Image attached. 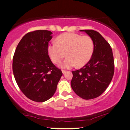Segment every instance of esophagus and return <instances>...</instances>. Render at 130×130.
I'll use <instances>...</instances> for the list:
<instances>
[{
	"mask_svg": "<svg viewBox=\"0 0 130 130\" xmlns=\"http://www.w3.org/2000/svg\"><path fill=\"white\" fill-rule=\"evenodd\" d=\"M66 72H67V71H65V70H62V72L63 74H64V73H65Z\"/></svg>",
	"mask_w": 130,
	"mask_h": 130,
	"instance_id": "esophagus-1",
	"label": "esophagus"
}]
</instances>
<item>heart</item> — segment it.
Instances as JSON below:
<instances>
[{"instance_id":"obj_1","label":"heart","mask_w":130,"mask_h":130,"mask_svg":"<svg viewBox=\"0 0 130 130\" xmlns=\"http://www.w3.org/2000/svg\"><path fill=\"white\" fill-rule=\"evenodd\" d=\"M93 42L90 37L67 32L58 36L56 43L47 46V53L54 63H58L65 57L67 58L59 65L61 68H71L75 65L82 67L88 62L93 52Z\"/></svg>"}]
</instances>
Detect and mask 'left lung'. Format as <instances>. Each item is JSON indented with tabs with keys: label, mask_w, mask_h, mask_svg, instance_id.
I'll return each mask as SVG.
<instances>
[{
	"label": "left lung",
	"mask_w": 130,
	"mask_h": 130,
	"mask_svg": "<svg viewBox=\"0 0 130 130\" xmlns=\"http://www.w3.org/2000/svg\"><path fill=\"white\" fill-rule=\"evenodd\" d=\"M92 38L93 52L84 67L72 71L71 85L77 96L89 100L98 98L111 82L115 72L113 51L110 44L99 32L92 30H82Z\"/></svg>",
	"instance_id": "left-lung-1"
}]
</instances>
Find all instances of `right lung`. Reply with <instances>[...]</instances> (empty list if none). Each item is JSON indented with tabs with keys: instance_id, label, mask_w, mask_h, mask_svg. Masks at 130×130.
<instances>
[{
	"instance_id": "add662e5",
	"label": "right lung",
	"mask_w": 130,
	"mask_h": 130,
	"mask_svg": "<svg viewBox=\"0 0 130 130\" xmlns=\"http://www.w3.org/2000/svg\"><path fill=\"white\" fill-rule=\"evenodd\" d=\"M53 32L36 30L22 38L13 58V72L19 88L32 101L44 102L52 98L62 75L47 53Z\"/></svg>"
}]
</instances>
